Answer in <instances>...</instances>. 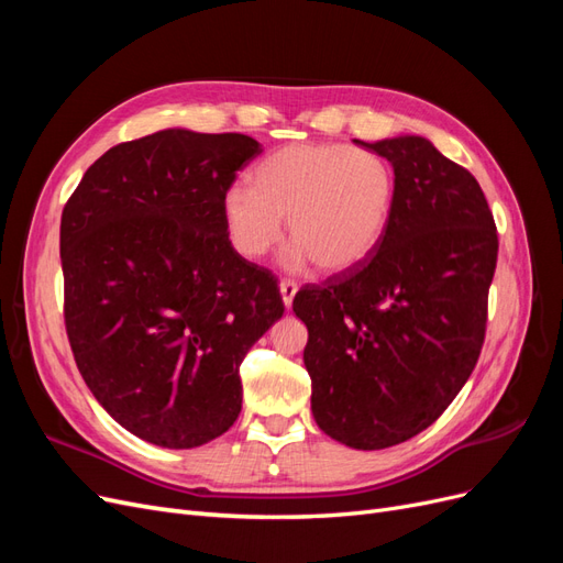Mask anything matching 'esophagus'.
Here are the masks:
<instances>
[{
  "label": "esophagus",
  "mask_w": 563,
  "mask_h": 563,
  "mask_svg": "<svg viewBox=\"0 0 563 563\" xmlns=\"http://www.w3.org/2000/svg\"><path fill=\"white\" fill-rule=\"evenodd\" d=\"M279 294H282V300H284V308L288 310V308H291L296 294H298V286L294 282H282L279 284Z\"/></svg>",
  "instance_id": "obj_1"
}]
</instances>
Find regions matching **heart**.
<instances>
[{"mask_svg": "<svg viewBox=\"0 0 563 563\" xmlns=\"http://www.w3.org/2000/svg\"><path fill=\"white\" fill-rule=\"evenodd\" d=\"M397 176L378 152L345 143H291L272 152L251 174V187L232 185L220 197V218L234 251L258 261L282 240L284 265L310 263L343 275L366 263L395 216Z\"/></svg>", "mask_w": 563, "mask_h": 563, "instance_id": "obj_1", "label": "heart"}]
</instances>
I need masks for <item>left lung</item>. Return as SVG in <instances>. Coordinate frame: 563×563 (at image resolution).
<instances>
[{
    "mask_svg": "<svg viewBox=\"0 0 563 563\" xmlns=\"http://www.w3.org/2000/svg\"><path fill=\"white\" fill-rule=\"evenodd\" d=\"M397 176L395 216L366 263L294 298L312 416L350 449L428 430L484 345L498 234L479 183L422 135L354 141Z\"/></svg>",
    "mask_w": 563,
    "mask_h": 563,
    "instance_id": "obj_1",
    "label": "left lung"
}]
</instances>
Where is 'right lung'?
<instances>
[{
	"mask_svg": "<svg viewBox=\"0 0 563 563\" xmlns=\"http://www.w3.org/2000/svg\"><path fill=\"white\" fill-rule=\"evenodd\" d=\"M263 152L242 133L164 129L110 147L60 218L65 329L98 404L162 449L242 411L240 364L282 319L275 275L228 240L220 197Z\"/></svg>",
	"mask_w": 563,
	"mask_h": 563,
	"instance_id": "obj_1",
	"label": "right lung"
}]
</instances>
